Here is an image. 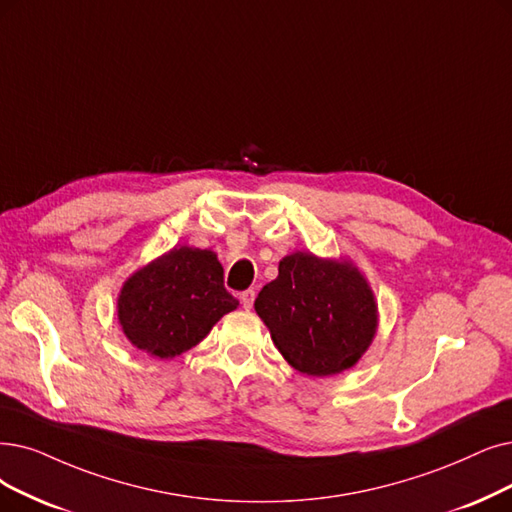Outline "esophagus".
Here are the masks:
<instances>
[{
    "instance_id": "obj_1",
    "label": "esophagus",
    "mask_w": 512,
    "mask_h": 512,
    "mask_svg": "<svg viewBox=\"0 0 512 512\" xmlns=\"http://www.w3.org/2000/svg\"><path fill=\"white\" fill-rule=\"evenodd\" d=\"M254 298H256V292H254V290L241 292V294H239V300H241V304H243V309H252Z\"/></svg>"
}]
</instances>
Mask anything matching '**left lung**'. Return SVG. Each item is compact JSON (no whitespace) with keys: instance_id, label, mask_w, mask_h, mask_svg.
<instances>
[{"instance_id":"left-lung-1","label":"left lung","mask_w":512,"mask_h":512,"mask_svg":"<svg viewBox=\"0 0 512 512\" xmlns=\"http://www.w3.org/2000/svg\"><path fill=\"white\" fill-rule=\"evenodd\" d=\"M254 309L277 351L306 376L351 370L378 332V302L370 281L349 258L294 252L260 290Z\"/></svg>"}]
</instances>
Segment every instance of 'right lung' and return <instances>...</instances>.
Segmentation results:
<instances>
[{"instance_id": "add662e5", "label": "right lung", "mask_w": 512, "mask_h": 512, "mask_svg": "<svg viewBox=\"0 0 512 512\" xmlns=\"http://www.w3.org/2000/svg\"><path fill=\"white\" fill-rule=\"evenodd\" d=\"M239 306L216 252L176 245L132 273L117 296L121 332L138 351L174 359Z\"/></svg>"}]
</instances>
